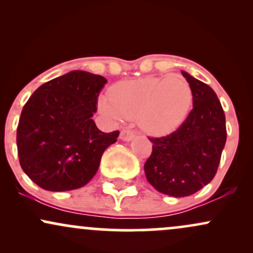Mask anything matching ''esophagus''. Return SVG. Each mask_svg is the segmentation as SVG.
Listing matches in <instances>:
<instances>
[{"label":"esophagus","mask_w":253,"mask_h":253,"mask_svg":"<svg viewBox=\"0 0 253 253\" xmlns=\"http://www.w3.org/2000/svg\"><path fill=\"white\" fill-rule=\"evenodd\" d=\"M134 132L129 129H123L120 133V139L124 141H130L132 139H134Z\"/></svg>","instance_id":"esophagus-1"}]
</instances>
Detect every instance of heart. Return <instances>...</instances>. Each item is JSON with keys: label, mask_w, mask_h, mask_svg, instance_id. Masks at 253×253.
I'll return each mask as SVG.
<instances>
[{"label": "heart", "mask_w": 253, "mask_h": 253, "mask_svg": "<svg viewBox=\"0 0 253 253\" xmlns=\"http://www.w3.org/2000/svg\"><path fill=\"white\" fill-rule=\"evenodd\" d=\"M193 103L190 84L179 75L144 77L115 84L110 98L101 97L100 110L112 119L138 123L151 135H165L187 118Z\"/></svg>", "instance_id": "obj_1"}]
</instances>
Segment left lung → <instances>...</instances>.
<instances>
[{"instance_id":"1","label":"left lung","mask_w":253,"mask_h":253,"mask_svg":"<svg viewBox=\"0 0 253 253\" xmlns=\"http://www.w3.org/2000/svg\"><path fill=\"white\" fill-rule=\"evenodd\" d=\"M182 75L193 91V109L175 132L149 138L152 153L144 165L150 184L173 197L193 195L214 178L227 136L215 91L188 72Z\"/></svg>"}]
</instances>
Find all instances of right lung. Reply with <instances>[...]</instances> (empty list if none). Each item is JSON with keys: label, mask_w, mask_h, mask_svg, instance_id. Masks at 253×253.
Wrapping results in <instances>:
<instances>
[{"label": "right lung", "mask_w": 253, "mask_h": 253, "mask_svg": "<svg viewBox=\"0 0 253 253\" xmlns=\"http://www.w3.org/2000/svg\"><path fill=\"white\" fill-rule=\"evenodd\" d=\"M107 83L100 75L75 70L40 85L21 112L17 155L25 173L50 191L74 190L95 176L104 150L119 130L101 132L92 120Z\"/></svg>", "instance_id": "obj_1"}]
</instances>
